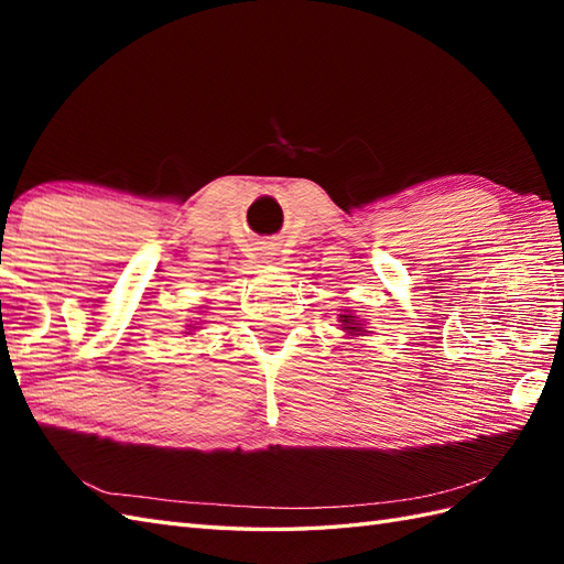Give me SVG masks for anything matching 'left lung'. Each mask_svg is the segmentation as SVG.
<instances>
[{"label": "left lung", "mask_w": 564, "mask_h": 564, "mask_svg": "<svg viewBox=\"0 0 564 564\" xmlns=\"http://www.w3.org/2000/svg\"><path fill=\"white\" fill-rule=\"evenodd\" d=\"M338 322H341V329H344L348 336H360V334H365L362 322H360L358 317H352L350 312L338 314Z\"/></svg>", "instance_id": "1"}]
</instances>
